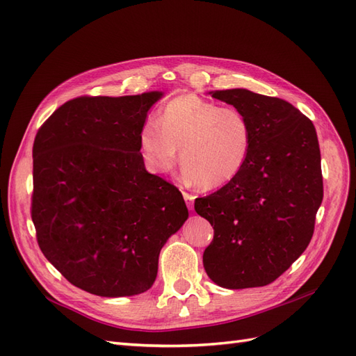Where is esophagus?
Returning a JSON list of instances; mask_svg holds the SVG:
<instances>
[{
    "label": "esophagus",
    "mask_w": 356,
    "mask_h": 356,
    "mask_svg": "<svg viewBox=\"0 0 356 356\" xmlns=\"http://www.w3.org/2000/svg\"><path fill=\"white\" fill-rule=\"evenodd\" d=\"M182 196H184V199H186V202H187V208L188 209H193L195 208V196L193 195H190V193H182Z\"/></svg>",
    "instance_id": "esophagus-1"
}]
</instances>
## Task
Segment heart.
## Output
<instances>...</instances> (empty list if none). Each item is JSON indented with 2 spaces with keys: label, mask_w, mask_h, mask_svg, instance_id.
Returning a JSON list of instances; mask_svg holds the SVG:
<instances>
[{
  "label": "heart",
  "mask_w": 356,
  "mask_h": 356,
  "mask_svg": "<svg viewBox=\"0 0 356 356\" xmlns=\"http://www.w3.org/2000/svg\"><path fill=\"white\" fill-rule=\"evenodd\" d=\"M252 147V126L241 110L196 95L169 101L157 122L147 120L139 132V148L153 174H170L182 149V169L204 190L222 187L238 177Z\"/></svg>",
  "instance_id": "heart-1"
}]
</instances>
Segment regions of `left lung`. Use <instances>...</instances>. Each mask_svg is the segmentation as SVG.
Masks as SVG:
<instances>
[{
    "label": "left lung",
    "mask_w": 356,
    "mask_h": 356,
    "mask_svg": "<svg viewBox=\"0 0 356 356\" xmlns=\"http://www.w3.org/2000/svg\"><path fill=\"white\" fill-rule=\"evenodd\" d=\"M250 120L252 153L229 184L195 202L213 225L203 267L222 288L264 286L305 252L321 207V152L315 126L289 102L246 89L209 92Z\"/></svg>",
    "instance_id": "left-lung-1"
}]
</instances>
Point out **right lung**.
I'll return each instance as SVG.
<instances>
[{"label": "right lung", "instance_id": "add662e5", "mask_svg": "<svg viewBox=\"0 0 356 356\" xmlns=\"http://www.w3.org/2000/svg\"><path fill=\"white\" fill-rule=\"evenodd\" d=\"M163 92L83 96L35 136L31 215L40 250L77 288L145 293L159 254L188 218L179 190L145 169L139 132Z\"/></svg>", "mask_w": 356, "mask_h": 356}]
</instances>
